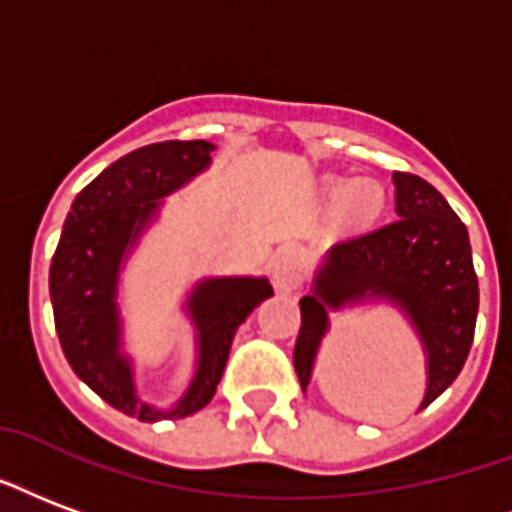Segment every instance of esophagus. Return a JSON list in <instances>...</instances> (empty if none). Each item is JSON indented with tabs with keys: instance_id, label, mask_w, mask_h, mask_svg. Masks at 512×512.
Wrapping results in <instances>:
<instances>
[{
	"instance_id": "34e87169",
	"label": "esophagus",
	"mask_w": 512,
	"mask_h": 512,
	"mask_svg": "<svg viewBox=\"0 0 512 512\" xmlns=\"http://www.w3.org/2000/svg\"><path fill=\"white\" fill-rule=\"evenodd\" d=\"M304 255H301V249H295V246H282L274 257H271V279H274V285L279 290H293L304 282Z\"/></svg>"
}]
</instances>
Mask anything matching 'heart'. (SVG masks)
I'll return each mask as SVG.
<instances>
[{"label":"heart","mask_w":512,"mask_h":512,"mask_svg":"<svg viewBox=\"0 0 512 512\" xmlns=\"http://www.w3.org/2000/svg\"><path fill=\"white\" fill-rule=\"evenodd\" d=\"M382 208V187L372 179L352 181L339 192L336 198V214L347 225H363L380 214Z\"/></svg>","instance_id":"1"}]
</instances>
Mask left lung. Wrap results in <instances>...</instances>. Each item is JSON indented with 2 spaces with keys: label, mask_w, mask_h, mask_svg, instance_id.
Masks as SVG:
<instances>
[{
  "label": "left lung",
  "mask_w": 512,
  "mask_h": 512,
  "mask_svg": "<svg viewBox=\"0 0 512 512\" xmlns=\"http://www.w3.org/2000/svg\"><path fill=\"white\" fill-rule=\"evenodd\" d=\"M393 184L399 217L331 246L312 293L301 298L293 366L306 391L328 312L369 298L391 301L410 317L429 355L423 410L448 391L467 361L478 320V274L467 227L448 200L412 173L396 170Z\"/></svg>",
  "instance_id": "1"
}]
</instances>
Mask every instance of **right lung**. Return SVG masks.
Listing matches in <instances>:
<instances>
[{
  "instance_id": "right-lung-1",
  "label": "right lung",
  "mask_w": 512,
  "mask_h": 512,
  "mask_svg": "<svg viewBox=\"0 0 512 512\" xmlns=\"http://www.w3.org/2000/svg\"><path fill=\"white\" fill-rule=\"evenodd\" d=\"M211 151L214 146L206 140H162L108 165L73 200L51 260L48 285L64 358L100 399L143 423L203 410L217 393L236 328L260 301L274 295L263 276L200 282L187 301L198 331V369L187 393L170 410L138 399L132 366L121 355L116 309L121 260L157 214L160 200L208 168Z\"/></svg>"
}]
</instances>
